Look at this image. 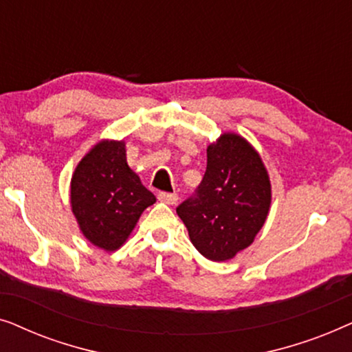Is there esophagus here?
<instances>
[{
    "label": "esophagus",
    "instance_id": "34e87169",
    "mask_svg": "<svg viewBox=\"0 0 352 352\" xmlns=\"http://www.w3.org/2000/svg\"><path fill=\"white\" fill-rule=\"evenodd\" d=\"M158 199L165 201L168 205H175L177 201V194H171V192H160V194H158Z\"/></svg>",
    "mask_w": 352,
    "mask_h": 352
}]
</instances>
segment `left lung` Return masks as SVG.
Segmentation results:
<instances>
[{"label":"left lung","mask_w":352,"mask_h":352,"mask_svg":"<svg viewBox=\"0 0 352 352\" xmlns=\"http://www.w3.org/2000/svg\"><path fill=\"white\" fill-rule=\"evenodd\" d=\"M266 166L247 139L221 134L206 148V171L195 195L176 213L190 242L211 261H228L253 243L271 208Z\"/></svg>","instance_id":"8db88e82"}]
</instances>
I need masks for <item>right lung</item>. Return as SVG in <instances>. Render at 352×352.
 I'll use <instances>...</instances> for the list:
<instances>
[{"mask_svg": "<svg viewBox=\"0 0 352 352\" xmlns=\"http://www.w3.org/2000/svg\"><path fill=\"white\" fill-rule=\"evenodd\" d=\"M155 200L128 166L124 141L98 142L72 176L70 205L81 234L105 252L126 242L139 216Z\"/></svg>", "mask_w": 352, "mask_h": 352, "instance_id": "obj_1", "label": "right lung"}]
</instances>
